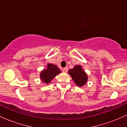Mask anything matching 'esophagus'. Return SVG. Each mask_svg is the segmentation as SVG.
Returning a JSON list of instances; mask_svg holds the SVG:
<instances>
[{
	"mask_svg": "<svg viewBox=\"0 0 127 127\" xmlns=\"http://www.w3.org/2000/svg\"><path fill=\"white\" fill-rule=\"evenodd\" d=\"M63 70L64 72H68V67H65L63 68Z\"/></svg>",
	"mask_w": 127,
	"mask_h": 127,
	"instance_id": "esophagus-1",
	"label": "esophagus"
}]
</instances>
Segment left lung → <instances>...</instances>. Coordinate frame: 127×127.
I'll list each match as a JSON object with an SVG mask.
<instances>
[{
  "label": "left lung",
  "instance_id": "left-lung-1",
  "mask_svg": "<svg viewBox=\"0 0 127 127\" xmlns=\"http://www.w3.org/2000/svg\"><path fill=\"white\" fill-rule=\"evenodd\" d=\"M68 74L72 76L74 82L79 87L84 86L88 79L87 74L82 69L81 65H76L73 68L70 69Z\"/></svg>",
  "mask_w": 127,
  "mask_h": 127
}]
</instances>
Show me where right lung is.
Returning <instances> with one entry per match:
<instances>
[{"label":"right lung","mask_w":127,"mask_h":127,"mask_svg":"<svg viewBox=\"0 0 127 127\" xmlns=\"http://www.w3.org/2000/svg\"><path fill=\"white\" fill-rule=\"evenodd\" d=\"M60 73H61L60 70L57 65L52 64H48L47 68L43 70L40 73V78L43 82L48 84Z\"/></svg>","instance_id":"obj_1"}]
</instances>
